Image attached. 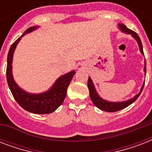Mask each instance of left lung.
<instances>
[{
  "label": "left lung",
  "mask_w": 152,
  "mask_h": 152,
  "mask_svg": "<svg viewBox=\"0 0 152 152\" xmlns=\"http://www.w3.org/2000/svg\"><path fill=\"white\" fill-rule=\"evenodd\" d=\"M119 27L121 31L125 32V33H127V34H132V36L136 40H137V43L139 45L140 47V53L142 54H144V51H143V46H142V42L140 41V37L138 36V34L136 33L135 31H132V30L129 29L127 28V27L125 25L122 24V23H119L118 24ZM144 73L146 75V61H144ZM144 83L142 86L141 89H140V91L137 95H135L134 97L132 99H130L127 100V101H123V102H109L106 101V100L102 99L99 95H98L97 91L95 90V86L93 84V82L91 80V77H88V89H89V93H90V97L92 101V102L94 103L96 107H98L99 109L102 110L106 111V112H116V111L121 110L122 109L127 107L132 104V102H134L137 99V98L139 97L140 93L142 92L143 91V88H144Z\"/></svg>",
  "instance_id": "left-lung-1"
}]
</instances>
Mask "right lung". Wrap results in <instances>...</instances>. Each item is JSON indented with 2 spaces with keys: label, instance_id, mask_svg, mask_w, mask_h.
Wrapping results in <instances>:
<instances>
[{
  "label": "right lung",
  "instance_id": "add662e5",
  "mask_svg": "<svg viewBox=\"0 0 152 152\" xmlns=\"http://www.w3.org/2000/svg\"><path fill=\"white\" fill-rule=\"evenodd\" d=\"M36 28H38V26L29 27L11 46L7 58L6 77H7L8 87L10 88L13 97L22 108L31 113L46 114V113H53V111L56 110L64 102V98L66 96L67 88L69 87L76 72L73 70L60 76L53 83L52 88H50V90L41 94L27 93L16 84L13 79L12 66L14 50L21 38L27 33L34 31Z\"/></svg>",
  "mask_w": 152,
  "mask_h": 152
}]
</instances>
